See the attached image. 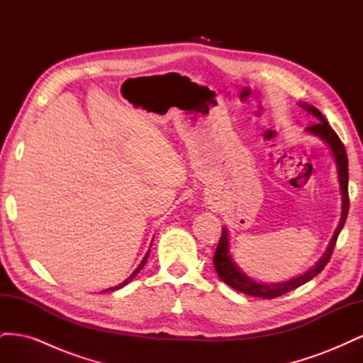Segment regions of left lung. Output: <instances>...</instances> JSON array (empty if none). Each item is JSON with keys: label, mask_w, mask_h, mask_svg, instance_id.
<instances>
[{"label": "left lung", "mask_w": 363, "mask_h": 363, "mask_svg": "<svg viewBox=\"0 0 363 363\" xmlns=\"http://www.w3.org/2000/svg\"><path fill=\"white\" fill-rule=\"evenodd\" d=\"M300 107H303L306 112H309L311 115H313L316 118V123L307 127V131L312 133L313 136L321 138L325 144L330 147L332 155L335 157L336 162V168H337V180H339V188H340V195H342V215H340V221L335 230L333 238L328 244V248L325 250L324 256L316 262V265L306 271L301 276L295 277L292 280L288 281H281V283H271V284H265V283H257L256 280L250 279L245 272L240 271L236 263L233 262L232 256H230V242H228V232L227 228H223L221 233V239H219V244L216 247L215 256H213V265L215 269L218 272L219 279H221L224 283H227L230 288H233L239 292L247 294V295H252V296H259V298H276V296H280L286 292H291L296 288H300L301 284L307 283L309 280H312L315 276L320 274L325 265L328 263L332 257L333 248L336 245L337 236L342 230L345 219L348 215V207H350V199H348V159H347V152H345V147L340 139L337 138V135L335 133V130L328 125L327 119L324 118V115L318 111L316 107L306 104V103H300Z\"/></svg>", "instance_id": "1"}]
</instances>
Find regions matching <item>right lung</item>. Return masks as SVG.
<instances>
[{
	"label": "right lung",
	"mask_w": 363,
	"mask_h": 363,
	"mask_svg": "<svg viewBox=\"0 0 363 363\" xmlns=\"http://www.w3.org/2000/svg\"><path fill=\"white\" fill-rule=\"evenodd\" d=\"M148 256H150V250L147 251V255H145V257H144V259H142V262L139 263V267H138V268L135 269V272H133V274H131V276H130V277H128L127 280H124L123 283H119V284H118V286H115V288H108V289H106V291H116V289H121V288H123V286H125V284H127V283H130L131 280H133V277L136 276V274H138V272H139V271H140L142 268H144V265H145V263H147V260H148ZM106 291H104V292H106Z\"/></svg>",
	"instance_id": "obj_1"
}]
</instances>
